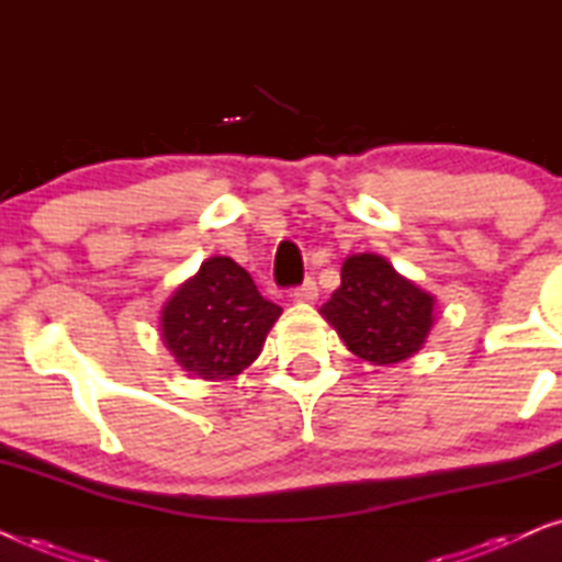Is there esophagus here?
<instances>
[{
    "instance_id": "esophagus-1",
    "label": "esophagus",
    "mask_w": 562,
    "mask_h": 562,
    "mask_svg": "<svg viewBox=\"0 0 562 562\" xmlns=\"http://www.w3.org/2000/svg\"><path fill=\"white\" fill-rule=\"evenodd\" d=\"M291 296H294L296 302H317L319 289H317V283H314V281L310 279V281H304L302 286H296L294 294H291Z\"/></svg>"
}]
</instances>
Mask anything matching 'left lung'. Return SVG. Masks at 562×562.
<instances>
[{
	"label": "left lung",
	"mask_w": 562,
	"mask_h": 562,
	"mask_svg": "<svg viewBox=\"0 0 562 562\" xmlns=\"http://www.w3.org/2000/svg\"><path fill=\"white\" fill-rule=\"evenodd\" d=\"M340 289L319 314L352 356L373 366L404 363L425 348L435 327V296L375 252L342 260Z\"/></svg>",
	"instance_id": "1"
}]
</instances>
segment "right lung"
Masks as SVG:
<instances>
[{
    "label": "right lung",
    "instance_id": "right-lung-1",
    "mask_svg": "<svg viewBox=\"0 0 562 562\" xmlns=\"http://www.w3.org/2000/svg\"><path fill=\"white\" fill-rule=\"evenodd\" d=\"M281 306L260 296L227 256L206 258L160 310V340L183 371L204 381L240 375L263 350Z\"/></svg>",
    "mask_w": 562,
    "mask_h": 562
}]
</instances>
